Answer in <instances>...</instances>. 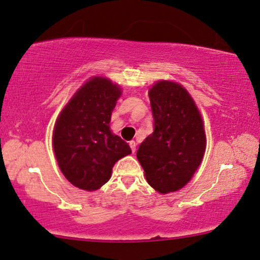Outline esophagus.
Returning a JSON list of instances; mask_svg holds the SVG:
<instances>
[{
    "instance_id": "1",
    "label": "esophagus",
    "mask_w": 260,
    "mask_h": 260,
    "mask_svg": "<svg viewBox=\"0 0 260 260\" xmlns=\"http://www.w3.org/2000/svg\"><path fill=\"white\" fill-rule=\"evenodd\" d=\"M129 147L132 149V152H135V150H137V143H135V141H131L129 142Z\"/></svg>"
}]
</instances>
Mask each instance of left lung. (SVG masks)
I'll return each instance as SVG.
<instances>
[{
	"instance_id": "1",
	"label": "left lung",
	"mask_w": 260,
	"mask_h": 260,
	"mask_svg": "<svg viewBox=\"0 0 260 260\" xmlns=\"http://www.w3.org/2000/svg\"><path fill=\"white\" fill-rule=\"evenodd\" d=\"M149 100L154 132L137 157L148 184L166 194L184 187L199 168L206 149L204 122L187 90L175 82L158 81Z\"/></svg>"
}]
</instances>
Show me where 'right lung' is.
<instances>
[{
  "instance_id": "1",
  "label": "right lung",
  "mask_w": 260,
  "mask_h": 260,
  "mask_svg": "<svg viewBox=\"0 0 260 260\" xmlns=\"http://www.w3.org/2000/svg\"><path fill=\"white\" fill-rule=\"evenodd\" d=\"M121 89L92 77L77 90L55 122L53 148L63 176L74 186L96 191L109 182L117 160L132 150L110 129Z\"/></svg>"
}]
</instances>
